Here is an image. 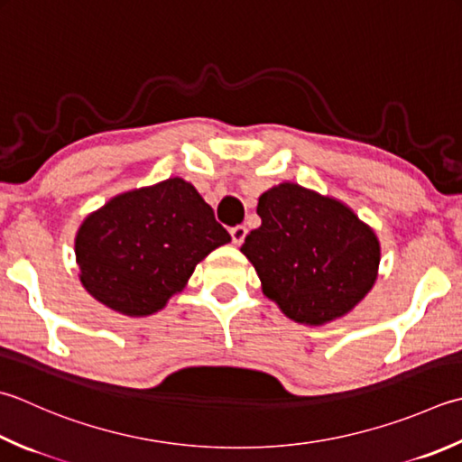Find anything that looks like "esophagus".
<instances>
[{
	"label": "esophagus",
	"mask_w": 462,
	"mask_h": 462,
	"mask_svg": "<svg viewBox=\"0 0 462 462\" xmlns=\"http://www.w3.org/2000/svg\"><path fill=\"white\" fill-rule=\"evenodd\" d=\"M246 234H248L246 226H242V224L234 226V228L230 230V236H232V242H234V244H242L244 238H246Z\"/></svg>",
	"instance_id": "34e87169"
}]
</instances>
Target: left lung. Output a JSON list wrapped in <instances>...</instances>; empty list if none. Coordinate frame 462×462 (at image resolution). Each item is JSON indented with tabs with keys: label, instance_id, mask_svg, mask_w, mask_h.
Segmentation results:
<instances>
[{
	"label": "left lung",
	"instance_id": "1",
	"mask_svg": "<svg viewBox=\"0 0 462 462\" xmlns=\"http://www.w3.org/2000/svg\"><path fill=\"white\" fill-rule=\"evenodd\" d=\"M256 212L260 228L240 250L288 319L320 327L348 314L374 286L381 244L348 206L284 182L258 198Z\"/></svg>",
	"mask_w": 462,
	"mask_h": 462
}]
</instances>
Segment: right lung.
Returning a JSON list of instances; mask_svg holds the SVG:
<instances>
[{"mask_svg": "<svg viewBox=\"0 0 462 462\" xmlns=\"http://www.w3.org/2000/svg\"><path fill=\"white\" fill-rule=\"evenodd\" d=\"M230 242L214 210L182 178L117 194L81 222L79 280L97 302L150 316L182 291L196 264Z\"/></svg>", "mask_w": 462, "mask_h": 462, "instance_id": "1", "label": "right lung"}]
</instances>
